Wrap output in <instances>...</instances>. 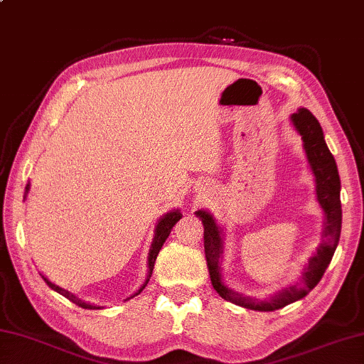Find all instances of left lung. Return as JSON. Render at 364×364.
<instances>
[{"instance_id": "obj_1", "label": "left lung", "mask_w": 364, "mask_h": 364, "mask_svg": "<svg viewBox=\"0 0 364 364\" xmlns=\"http://www.w3.org/2000/svg\"><path fill=\"white\" fill-rule=\"evenodd\" d=\"M291 122L296 132L301 135L302 147L306 151V159L311 168L314 181H316V198L323 213L322 232L323 240L318 243L316 253L309 258V262L302 269L299 283L284 287L267 299H257L245 294H240L224 283L222 274V258H224V229L217 224L214 215L209 210H196V217L203 220L204 225V252L208 259V268L213 281L214 289L219 292L222 299L229 301L237 306L250 309V311L269 312L276 311L306 297L314 287L322 279L325 269L332 262V257L337 250L340 232H341V203H340V176L335 164L333 155L325 144L323 130L314 114L299 107L294 114H291Z\"/></svg>"}]
</instances>
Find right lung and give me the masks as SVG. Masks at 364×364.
<instances>
[{
    "mask_svg": "<svg viewBox=\"0 0 364 364\" xmlns=\"http://www.w3.org/2000/svg\"><path fill=\"white\" fill-rule=\"evenodd\" d=\"M29 188H31V184L27 183L26 194L29 193ZM24 198H26V196H24ZM181 217H183V214L180 213V209H173V210H170V213H166L165 215H161L160 219H159V222H156L155 232H154V240H151V245H150V250H149V258H147V268H149V269H147V278H145L144 284L140 286L139 289L135 291L134 294L130 296V297H135L137 294H140V292L144 291V287L147 286V283H149L150 278H151V271H154L155 259H156V257H159V252L161 250V247H164V243H165V240L168 238V235H170L173 225H175L176 222L181 219ZM42 278H43V281H46V283L48 284V287H52L53 291H57L58 294L65 296V297H67V299H70L73 304H77V306L83 307V309H93V311H95V309H102L101 306H95V304L80 299V297H78L77 294H73V292H70L68 289H65V287H60L58 284L52 283V281L48 279L47 276L42 274ZM130 297H127L126 301H129Z\"/></svg>",
    "mask_w": 364,
    "mask_h": 364,
    "instance_id": "obj_1",
    "label": "right lung"
}]
</instances>
